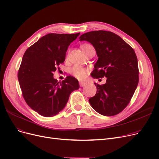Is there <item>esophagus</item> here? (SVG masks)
I'll list each match as a JSON object with an SVG mask.
<instances>
[{
  "mask_svg": "<svg viewBox=\"0 0 159 159\" xmlns=\"http://www.w3.org/2000/svg\"><path fill=\"white\" fill-rule=\"evenodd\" d=\"M79 84L80 87H84V86L86 85V83L84 82H79Z\"/></svg>",
  "mask_w": 159,
  "mask_h": 159,
  "instance_id": "obj_1",
  "label": "esophagus"
}]
</instances>
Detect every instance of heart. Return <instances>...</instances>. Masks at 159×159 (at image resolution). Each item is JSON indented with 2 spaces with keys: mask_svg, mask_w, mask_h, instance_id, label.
I'll return each mask as SVG.
<instances>
[{
  "mask_svg": "<svg viewBox=\"0 0 159 159\" xmlns=\"http://www.w3.org/2000/svg\"><path fill=\"white\" fill-rule=\"evenodd\" d=\"M92 48H93V47L89 44H83L81 45V49L85 54H86L88 51L92 49ZM87 72V69L79 66H74L71 70V74L75 78H77L79 80H83L86 77Z\"/></svg>",
  "mask_w": 159,
  "mask_h": 159,
  "instance_id": "1",
  "label": "heart"
}]
</instances>
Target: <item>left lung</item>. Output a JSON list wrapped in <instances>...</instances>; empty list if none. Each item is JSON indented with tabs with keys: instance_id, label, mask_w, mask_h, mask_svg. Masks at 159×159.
I'll return each mask as SVG.
<instances>
[{
	"instance_id": "1",
	"label": "left lung",
	"mask_w": 159,
	"mask_h": 159,
	"mask_svg": "<svg viewBox=\"0 0 159 159\" xmlns=\"http://www.w3.org/2000/svg\"><path fill=\"white\" fill-rule=\"evenodd\" d=\"M79 39L92 44L98 55L92 77H107L105 84L95 83L97 92L89 99V103L103 116L120 113L129 103L139 84V70L134 49L110 31L89 32L82 34Z\"/></svg>"
}]
</instances>
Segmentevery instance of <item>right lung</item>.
<instances>
[{
  "instance_id": "1",
  "label": "right lung",
  "mask_w": 159,
  "mask_h": 159,
  "mask_svg": "<svg viewBox=\"0 0 159 159\" xmlns=\"http://www.w3.org/2000/svg\"><path fill=\"white\" fill-rule=\"evenodd\" d=\"M79 34H48L23 55L18 71L19 85L27 105L41 116L58 114L71 93L79 88L78 80L72 76L58 82L52 73L65 61L69 45Z\"/></svg>"
}]
</instances>
